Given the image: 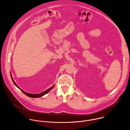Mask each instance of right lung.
I'll use <instances>...</instances> for the list:
<instances>
[{
    "instance_id": "1",
    "label": "right lung",
    "mask_w": 130,
    "mask_h": 130,
    "mask_svg": "<svg viewBox=\"0 0 130 130\" xmlns=\"http://www.w3.org/2000/svg\"><path fill=\"white\" fill-rule=\"evenodd\" d=\"M10 75H11V79H12V81H13V83H14V85L17 87V88H19L23 92V93H24L26 95H27V96H28V97H31V98H39V97H42V96H44V95H45V94H46L47 93H48V92L49 91H50L53 88V87H54V85H53V86H52L51 87H50V88H49V89H47L46 90H45V91H44V92H41V93H40V94H29V93H27V92H25L24 91H23V90H22L19 87H18V86H17V85L15 83V82L13 81V78H12V75L10 73Z\"/></svg>"
}]
</instances>
